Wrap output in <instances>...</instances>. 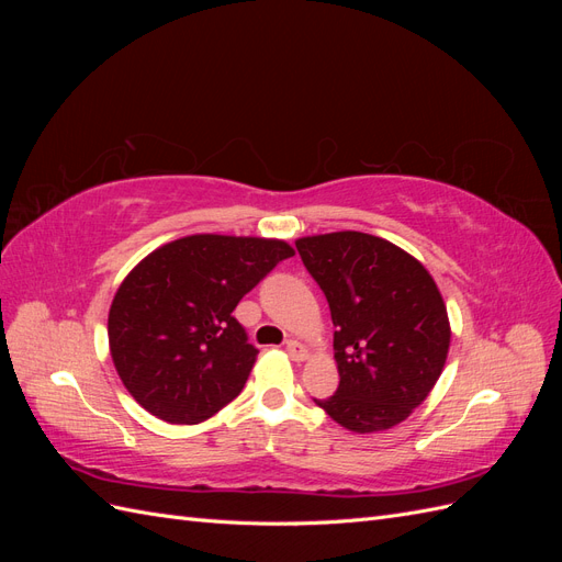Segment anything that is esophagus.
<instances>
[{
	"instance_id": "34e87169",
	"label": "esophagus",
	"mask_w": 562,
	"mask_h": 562,
	"mask_svg": "<svg viewBox=\"0 0 562 562\" xmlns=\"http://www.w3.org/2000/svg\"><path fill=\"white\" fill-rule=\"evenodd\" d=\"M285 349H288V353H291L293 361H304V359H307V356H310L307 347H304L302 342H297V339H288Z\"/></svg>"
}]
</instances>
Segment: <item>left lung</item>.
<instances>
[{"label": "left lung", "mask_w": 562, "mask_h": 562, "mask_svg": "<svg viewBox=\"0 0 562 562\" xmlns=\"http://www.w3.org/2000/svg\"><path fill=\"white\" fill-rule=\"evenodd\" d=\"M295 246L335 326L339 386L314 403L353 434L396 427L448 359L450 321L436 281L411 252L372 234H316Z\"/></svg>", "instance_id": "left-lung-1"}]
</instances>
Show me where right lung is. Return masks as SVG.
<instances>
[{
    "label": "right lung",
    "mask_w": 562,
    "mask_h": 562,
    "mask_svg": "<svg viewBox=\"0 0 562 562\" xmlns=\"http://www.w3.org/2000/svg\"><path fill=\"white\" fill-rule=\"evenodd\" d=\"M291 255L279 239L192 234L135 265L108 318L128 394L171 424H199L239 396L258 349L232 312Z\"/></svg>",
    "instance_id": "obj_1"
}]
</instances>
